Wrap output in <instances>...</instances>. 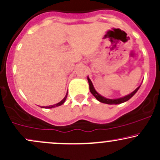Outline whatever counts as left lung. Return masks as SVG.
<instances>
[{
	"label": "left lung",
	"instance_id": "1",
	"mask_svg": "<svg viewBox=\"0 0 160 160\" xmlns=\"http://www.w3.org/2000/svg\"><path fill=\"white\" fill-rule=\"evenodd\" d=\"M87 80H88V82H89V90H90L92 94L94 95V96L95 97V98H96L98 101H99L100 102H102V103H104V104H118L123 103V102H126V101L129 100V99L131 98L132 97L133 95L137 92V91L138 90L139 88H140V86H139L138 87L135 89V90H134L132 92L130 93L129 95H126V96L122 97V98H117V99H109V98H104V97L102 96L101 95H99L98 93L95 91L94 86H93L92 82H91L90 79H89V78H87Z\"/></svg>",
	"mask_w": 160,
	"mask_h": 160
}]
</instances>
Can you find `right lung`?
<instances>
[{
    "mask_svg": "<svg viewBox=\"0 0 160 160\" xmlns=\"http://www.w3.org/2000/svg\"><path fill=\"white\" fill-rule=\"evenodd\" d=\"M67 95H68V92H67V94H66V95H65V98H64L63 99H62V100L61 101V102H58V103H57V104H53V105H51V106H47V107H43V108H55V107H58V106H60V105H62V104H64V102H65V100H66V98H67Z\"/></svg>",
    "mask_w": 160,
    "mask_h": 160,
    "instance_id": "1",
    "label": "right lung"
}]
</instances>
